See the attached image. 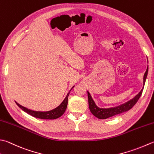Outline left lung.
Listing matches in <instances>:
<instances>
[{
    "label": "left lung",
    "mask_w": 154,
    "mask_h": 154,
    "mask_svg": "<svg viewBox=\"0 0 154 154\" xmlns=\"http://www.w3.org/2000/svg\"><path fill=\"white\" fill-rule=\"evenodd\" d=\"M147 72H148V66H147L146 71L143 76V86L142 89H141V91L138 93V94L135 95L133 99H130V100L127 102H125V103L118 105V106L110 107V108L99 107L97 106V105L95 104V101H93V99L91 97V95H90L89 92L87 91L89 109L91 111V112L92 113L93 115L95 116L96 117H97L98 119H105L107 118H109V117L118 115V114L122 113L123 112H125V111H128L130 109H131V108L134 106L135 104L137 103L138 99H139L140 97H141V93H142L143 87H144V85H145V83H146Z\"/></svg>",
    "instance_id": "left-lung-1"
}]
</instances>
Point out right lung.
<instances>
[{
  "label": "right lung",
  "instance_id": "1",
  "mask_svg": "<svg viewBox=\"0 0 154 154\" xmlns=\"http://www.w3.org/2000/svg\"><path fill=\"white\" fill-rule=\"evenodd\" d=\"M74 86L72 87L71 89H73ZM71 89L70 90V91H71ZM70 91H69L66 97L65 98L64 100L63 101L62 103L60 104L58 107L55 108L51 111H32L28 109V108L25 107L19 104L17 102L15 101L16 104L19 106L21 109L23 111H25V112H26L29 115H31L35 117H37V118L39 119H55L57 118H59V117H61L63 113H65V111L67 109V103H68V97L69 93H70Z\"/></svg>",
  "mask_w": 154,
  "mask_h": 154
}]
</instances>
